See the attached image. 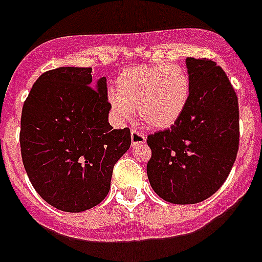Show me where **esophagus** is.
<instances>
[{
    "label": "esophagus",
    "instance_id": "obj_1",
    "mask_svg": "<svg viewBox=\"0 0 262 262\" xmlns=\"http://www.w3.org/2000/svg\"><path fill=\"white\" fill-rule=\"evenodd\" d=\"M131 143H133L134 147L135 145H141V144L145 143V135L136 131V129H133L131 131Z\"/></svg>",
    "mask_w": 262,
    "mask_h": 262
}]
</instances>
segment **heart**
Listing matches in <instances>:
<instances>
[{
  "label": "heart",
  "instance_id": "heart-1",
  "mask_svg": "<svg viewBox=\"0 0 262 262\" xmlns=\"http://www.w3.org/2000/svg\"><path fill=\"white\" fill-rule=\"evenodd\" d=\"M189 95L191 79L186 69L177 63H162L122 71L107 100L119 122L131 118L136 109L144 124L164 129L178 122Z\"/></svg>",
  "mask_w": 262,
  "mask_h": 262
}]
</instances>
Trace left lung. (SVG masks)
Instances as JSON below:
<instances>
[{"label":"left lung","mask_w":262,"mask_h":262,"mask_svg":"<svg viewBox=\"0 0 262 262\" xmlns=\"http://www.w3.org/2000/svg\"><path fill=\"white\" fill-rule=\"evenodd\" d=\"M188 104L170 128L148 136L147 174L153 191L171 204H196L215 193L239 149V105L225 71L210 59H186Z\"/></svg>","instance_id":"1"}]
</instances>
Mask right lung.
Returning a JSON list of instances; mask_svg holds the SVG:
<instances>
[{
    "instance_id": "obj_1",
    "label": "right lung",
    "mask_w": 262,
    "mask_h": 262,
    "mask_svg": "<svg viewBox=\"0 0 262 262\" xmlns=\"http://www.w3.org/2000/svg\"><path fill=\"white\" fill-rule=\"evenodd\" d=\"M91 67H58L33 84L21 109L20 152L33 188L48 204L79 213L101 203L113 167L131 145L113 129L106 78Z\"/></svg>"
}]
</instances>
